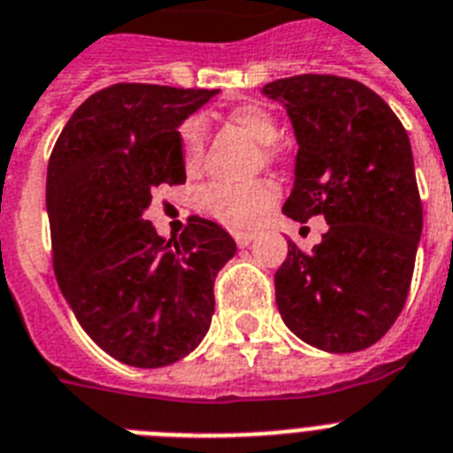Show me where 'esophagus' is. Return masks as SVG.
I'll return each instance as SVG.
<instances>
[{"instance_id":"34e87169","label":"esophagus","mask_w":453,"mask_h":453,"mask_svg":"<svg viewBox=\"0 0 453 453\" xmlns=\"http://www.w3.org/2000/svg\"><path fill=\"white\" fill-rule=\"evenodd\" d=\"M232 237H234V242H237V246H249L250 242H253V232H242V230H234L232 232Z\"/></svg>"}]
</instances>
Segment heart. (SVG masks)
I'll return each mask as SVG.
<instances>
[{"label":"heart","instance_id":"heart-1","mask_svg":"<svg viewBox=\"0 0 453 453\" xmlns=\"http://www.w3.org/2000/svg\"><path fill=\"white\" fill-rule=\"evenodd\" d=\"M227 120L237 125L239 129L249 134L250 139L262 143V155L265 159H273V143L278 139V123L273 113L257 102H243L227 111ZM180 152L187 171H196L203 159L204 148V127L200 118H187L178 129ZM275 187L266 180H253L243 184L211 182L204 184L196 194V207L203 214L211 216L223 226L230 227H250L271 210L275 203Z\"/></svg>","mask_w":453,"mask_h":453}]
</instances>
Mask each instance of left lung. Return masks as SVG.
<instances>
[{"label": "left lung", "mask_w": 453, "mask_h": 453, "mask_svg": "<svg viewBox=\"0 0 453 453\" xmlns=\"http://www.w3.org/2000/svg\"><path fill=\"white\" fill-rule=\"evenodd\" d=\"M298 141L285 211L324 216L310 253L289 242L275 271L287 328L330 353L363 351L392 328L411 289L422 200L408 132L372 88L337 74H296L265 86Z\"/></svg>", "instance_id": "left-lung-1"}]
</instances>
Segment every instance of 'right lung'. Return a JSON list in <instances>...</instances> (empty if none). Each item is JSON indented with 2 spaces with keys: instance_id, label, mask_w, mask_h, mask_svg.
<instances>
[{
  "instance_id": "right-lung-1",
  "label": "right lung",
  "mask_w": 453,
  "mask_h": 453,
  "mask_svg": "<svg viewBox=\"0 0 453 453\" xmlns=\"http://www.w3.org/2000/svg\"><path fill=\"white\" fill-rule=\"evenodd\" d=\"M219 90L113 84L58 134L47 164L54 273L102 351L132 367L178 363L210 330L214 278L237 243L191 216L178 239L143 211L161 184H184L178 125Z\"/></svg>"
}]
</instances>
